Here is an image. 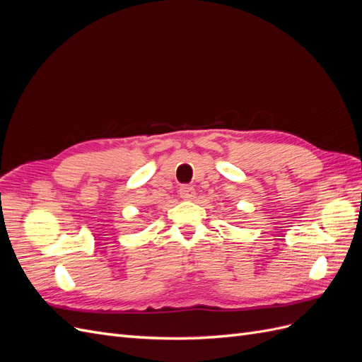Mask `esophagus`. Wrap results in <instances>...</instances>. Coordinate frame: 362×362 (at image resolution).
<instances>
[{
    "mask_svg": "<svg viewBox=\"0 0 362 362\" xmlns=\"http://www.w3.org/2000/svg\"><path fill=\"white\" fill-rule=\"evenodd\" d=\"M194 194H196V192H194V189L192 187V185H181L180 196H181L182 199L190 201V199L194 198Z\"/></svg>",
    "mask_w": 362,
    "mask_h": 362,
    "instance_id": "esophagus-1",
    "label": "esophagus"
}]
</instances>
